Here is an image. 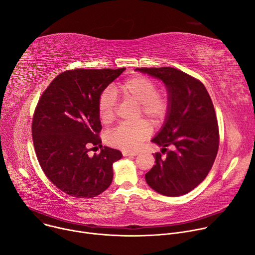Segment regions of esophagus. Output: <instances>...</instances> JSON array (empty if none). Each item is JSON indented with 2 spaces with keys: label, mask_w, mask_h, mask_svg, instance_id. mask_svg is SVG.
Instances as JSON below:
<instances>
[{
  "label": "esophagus",
  "mask_w": 255,
  "mask_h": 255,
  "mask_svg": "<svg viewBox=\"0 0 255 255\" xmlns=\"http://www.w3.org/2000/svg\"><path fill=\"white\" fill-rule=\"evenodd\" d=\"M122 153L124 156H136L138 154L137 151H132V150H124Z\"/></svg>",
  "instance_id": "esophagus-1"
}]
</instances>
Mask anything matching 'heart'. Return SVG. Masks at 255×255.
I'll list each match as a JSON object with an SVG mask.
<instances>
[{"instance_id": "obj_1", "label": "heart", "mask_w": 255, "mask_h": 255, "mask_svg": "<svg viewBox=\"0 0 255 255\" xmlns=\"http://www.w3.org/2000/svg\"><path fill=\"white\" fill-rule=\"evenodd\" d=\"M119 95L126 101L139 105L140 112L153 124H158L166 115L168 103L164 95L157 93L156 85L148 78L136 76L127 80L119 89H106L98 101V112L101 121L108 124L114 120L116 97ZM147 122H138L132 125H120L107 134V142L114 147L136 149L143 140L150 134Z\"/></svg>"}]
</instances>
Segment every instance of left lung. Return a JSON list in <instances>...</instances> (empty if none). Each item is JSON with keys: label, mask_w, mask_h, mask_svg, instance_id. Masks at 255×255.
Instances as JSON below:
<instances>
[{"label": "left lung", "mask_w": 255, "mask_h": 255, "mask_svg": "<svg viewBox=\"0 0 255 255\" xmlns=\"http://www.w3.org/2000/svg\"><path fill=\"white\" fill-rule=\"evenodd\" d=\"M163 83L168 108L164 122L151 139L171 150L155 153V164L145 174L147 185L158 194L179 197L199 186L208 175L219 148L215 109L205 86L173 67L136 68Z\"/></svg>", "instance_id": "1"}]
</instances>
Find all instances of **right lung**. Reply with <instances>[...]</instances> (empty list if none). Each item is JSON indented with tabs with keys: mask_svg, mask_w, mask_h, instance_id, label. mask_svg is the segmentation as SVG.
<instances>
[{
	"mask_svg": "<svg viewBox=\"0 0 255 255\" xmlns=\"http://www.w3.org/2000/svg\"><path fill=\"white\" fill-rule=\"evenodd\" d=\"M126 68L74 69L58 75L41 96L32 122L39 164L51 183L75 198H94L110 187L113 163L121 151L104 146L89 156L91 145L102 143L98 101Z\"/></svg>",
	"mask_w": 255,
	"mask_h": 255,
	"instance_id": "obj_1",
	"label": "right lung"
}]
</instances>
